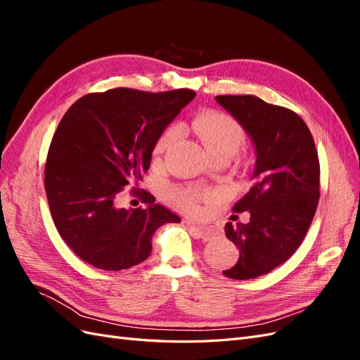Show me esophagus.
I'll list each match as a JSON object with an SVG mask.
<instances>
[{
    "mask_svg": "<svg viewBox=\"0 0 360 360\" xmlns=\"http://www.w3.org/2000/svg\"><path fill=\"white\" fill-rule=\"evenodd\" d=\"M186 225H188L191 233H192L195 237L202 238V240H207V238H210V237L213 236V233L210 231V228H207V226H204V225H198V224L191 222V221H186Z\"/></svg>",
    "mask_w": 360,
    "mask_h": 360,
    "instance_id": "esophagus-1",
    "label": "esophagus"
}]
</instances>
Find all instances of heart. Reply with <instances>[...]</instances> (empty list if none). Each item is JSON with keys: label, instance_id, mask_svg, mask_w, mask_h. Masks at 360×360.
Listing matches in <instances>:
<instances>
[{"label": "heart", "instance_id": "b5f03b06", "mask_svg": "<svg viewBox=\"0 0 360 360\" xmlns=\"http://www.w3.org/2000/svg\"><path fill=\"white\" fill-rule=\"evenodd\" d=\"M191 129L198 136L210 158L216 155L233 158L245 146L246 141L243 127L230 115L217 111L198 114L191 122ZM179 134L180 130L177 126H169L163 130L156 141L153 151L155 158L165 153L177 139ZM168 197L180 209L193 213L198 209V202L205 198V192L193 188H174L169 191Z\"/></svg>", "mask_w": 360, "mask_h": 360}]
</instances>
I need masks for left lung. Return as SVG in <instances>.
I'll list each match as a JSON object with an SVG mask.
<instances>
[{
  "mask_svg": "<svg viewBox=\"0 0 360 360\" xmlns=\"http://www.w3.org/2000/svg\"><path fill=\"white\" fill-rule=\"evenodd\" d=\"M252 139L254 184L233 210L250 214L246 224L226 222L225 234L240 249L222 274L252 279L287 261L303 242L320 198V162L307 123L284 106L257 96H216Z\"/></svg>",
  "mask_w": 360,
  "mask_h": 360,
  "instance_id": "1",
  "label": "left lung"
}]
</instances>
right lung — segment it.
<instances>
[{
    "instance_id": "add662e5",
    "label": "right lung",
    "mask_w": 360,
    "mask_h": 360,
    "mask_svg": "<svg viewBox=\"0 0 360 360\" xmlns=\"http://www.w3.org/2000/svg\"><path fill=\"white\" fill-rule=\"evenodd\" d=\"M197 93H147L114 89L76 101L52 136L45 165V189L53 224L85 263L123 270L148 258L159 226L181 219L155 202L147 209H118L117 195L136 184L150 168L163 130Z\"/></svg>"
}]
</instances>
